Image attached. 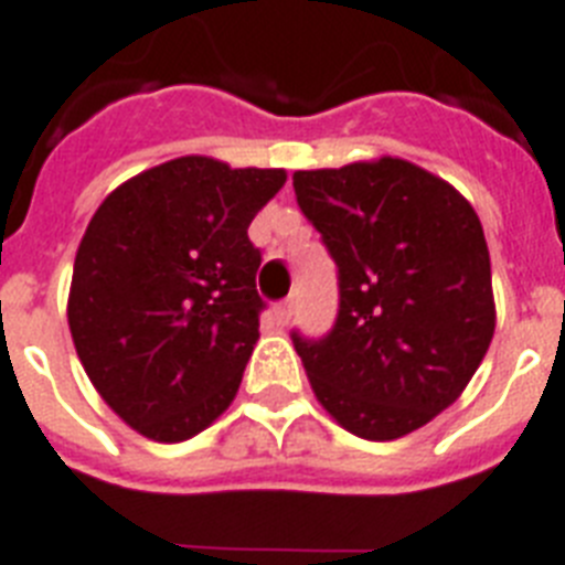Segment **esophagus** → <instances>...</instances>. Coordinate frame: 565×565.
I'll list each match as a JSON object with an SVG mask.
<instances>
[{
    "label": "esophagus",
    "mask_w": 565,
    "mask_h": 565,
    "mask_svg": "<svg viewBox=\"0 0 565 565\" xmlns=\"http://www.w3.org/2000/svg\"><path fill=\"white\" fill-rule=\"evenodd\" d=\"M292 312H296V301H292V298H284L281 305L275 307V319L281 321V324H287V321L292 319Z\"/></svg>",
    "instance_id": "esophagus-1"
}]
</instances>
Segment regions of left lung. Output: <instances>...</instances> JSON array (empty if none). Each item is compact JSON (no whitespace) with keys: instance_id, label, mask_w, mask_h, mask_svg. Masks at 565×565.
Segmentation results:
<instances>
[{"instance_id":"left-lung-1","label":"left lung","mask_w":565,"mask_h":565,"mask_svg":"<svg viewBox=\"0 0 565 565\" xmlns=\"http://www.w3.org/2000/svg\"><path fill=\"white\" fill-rule=\"evenodd\" d=\"M339 267V316L292 333L316 399L350 434L387 443L459 399L494 335L491 258L471 203L399 158L292 174Z\"/></svg>"}]
</instances>
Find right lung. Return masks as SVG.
Segmentation results:
<instances>
[{"instance_id": "1", "label": "right lung", "mask_w": 565, "mask_h": 565, "mask_svg": "<svg viewBox=\"0 0 565 565\" xmlns=\"http://www.w3.org/2000/svg\"><path fill=\"white\" fill-rule=\"evenodd\" d=\"M284 180L169 160L114 189L79 241L71 339L106 405L154 443L201 434L238 393L264 310L246 230Z\"/></svg>"}]
</instances>
